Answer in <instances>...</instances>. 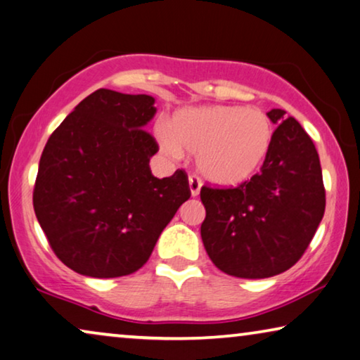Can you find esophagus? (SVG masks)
Segmentation results:
<instances>
[{"label":"esophagus","instance_id":"esophagus-1","mask_svg":"<svg viewBox=\"0 0 360 360\" xmlns=\"http://www.w3.org/2000/svg\"><path fill=\"white\" fill-rule=\"evenodd\" d=\"M188 185H190L191 196H198L199 191H201V181H199L196 175H190V179H188Z\"/></svg>","mask_w":360,"mask_h":360}]
</instances>
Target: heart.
Instances as JSON below:
<instances>
[{
    "mask_svg": "<svg viewBox=\"0 0 360 360\" xmlns=\"http://www.w3.org/2000/svg\"><path fill=\"white\" fill-rule=\"evenodd\" d=\"M274 136V124L264 110L231 104L181 109L167 130H159L165 153L174 158L196 154L199 174L219 186L251 180L267 161Z\"/></svg>",
    "mask_w": 360,
    "mask_h": 360,
    "instance_id": "1",
    "label": "heart"
}]
</instances>
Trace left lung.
Returning a JSON list of instances; mask_svg holds the SVG:
<instances>
[{
	"instance_id": "8db88e82",
	"label": "left lung",
	"mask_w": 360,
	"mask_h": 360,
	"mask_svg": "<svg viewBox=\"0 0 360 360\" xmlns=\"http://www.w3.org/2000/svg\"><path fill=\"white\" fill-rule=\"evenodd\" d=\"M261 174L236 188H201V238L211 261L238 278H269L300 261L325 212L320 159L301 124L283 109Z\"/></svg>"
}]
</instances>
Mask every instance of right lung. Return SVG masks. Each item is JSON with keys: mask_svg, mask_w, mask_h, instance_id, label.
Masks as SVG:
<instances>
[{"mask_svg": "<svg viewBox=\"0 0 360 360\" xmlns=\"http://www.w3.org/2000/svg\"><path fill=\"white\" fill-rule=\"evenodd\" d=\"M154 101L99 88L43 149L33 209L54 254L77 274L136 272L191 196L184 170L156 179L149 169L158 143L143 129L156 114Z\"/></svg>", "mask_w": 360, "mask_h": 360, "instance_id": "add662e5", "label": "right lung"}]
</instances>
